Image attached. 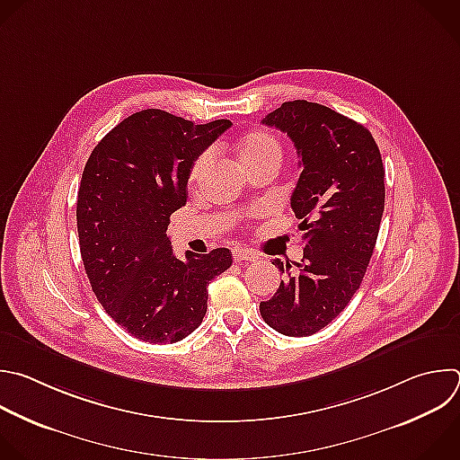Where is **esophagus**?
I'll return each instance as SVG.
<instances>
[{"label":"esophagus","instance_id":"34e87169","mask_svg":"<svg viewBox=\"0 0 460 460\" xmlns=\"http://www.w3.org/2000/svg\"><path fill=\"white\" fill-rule=\"evenodd\" d=\"M233 260L234 261H258V254L249 251V249H242V247H236L233 249Z\"/></svg>","mask_w":460,"mask_h":460}]
</instances>
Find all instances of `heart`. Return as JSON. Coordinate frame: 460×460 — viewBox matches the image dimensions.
<instances>
[{
	"label": "heart",
	"instance_id": "heart-1",
	"mask_svg": "<svg viewBox=\"0 0 460 460\" xmlns=\"http://www.w3.org/2000/svg\"><path fill=\"white\" fill-rule=\"evenodd\" d=\"M236 151H238V159L243 166L254 163V161H260V159H265V157H270V155H281V147L279 144L265 131H251V133H245L238 144H236ZM211 159H213V153L211 149H206L202 151L200 155L193 161L191 168H190V179L191 181H199L206 170L209 168L211 164Z\"/></svg>",
	"mask_w": 460,
	"mask_h": 460
}]
</instances>
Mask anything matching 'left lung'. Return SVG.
Listing matches in <instances>:
<instances>
[{
    "label": "left lung",
    "mask_w": 460,
    "mask_h": 460,
    "mask_svg": "<svg viewBox=\"0 0 460 460\" xmlns=\"http://www.w3.org/2000/svg\"><path fill=\"white\" fill-rule=\"evenodd\" d=\"M294 142L301 175L290 197L303 260H274L287 276L260 303L279 334L303 338L327 327L359 288L385 211V168L372 133L309 101H288L261 120Z\"/></svg>",
    "instance_id": "left-lung-1"
}]
</instances>
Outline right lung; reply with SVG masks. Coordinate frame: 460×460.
Returning <instances> with one entry per match:
<instances>
[{"label": "right lung", "instance_id": "add662e5", "mask_svg": "<svg viewBox=\"0 0 460 460\" xmlns=\"http://www.w3.org/2000/svg\"><path fill=\"white\" fill-rule=\"evenodd\" d=\"M231 120L195 124L142 110L93 147L77 191L86 276L104 311L146 343L190 336L208 311V285L233 263L229 249L173 254L170 217L186 204L193 161Z\"/></svg>", "mask_w": 460, "mask_h": 460}]
</instances>
